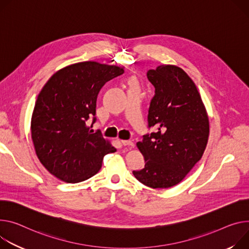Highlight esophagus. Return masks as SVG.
Masks as SVG:
<instances>
[{
	"label": "esophagus",
	"mask_w": 249,
	"mask_h": 249,
	"mask_svg": "<svg viewBox=\"0 0 249 249\" xmlns=\"http://www.w3.org/2000/svg\"><path fill=\"white\" fill-rule=\"evenodd\" d=\"M121 143H122L123 146H127V147H130V148L134 147V143L132 141H130V140H122Z\"/></svg>",
	"instance_id": "1"
}]
</instances>
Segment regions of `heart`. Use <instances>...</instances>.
Masks as SVG:
<instances>
[{
  "label": "heart",
  "instance_id": "1",
  "mask_svg": "<svg viewBox=\"0 0 249 249\" xmlns=\"http://www.w3.org/2000/svg\"><path fill=\"white\" fill-rule=\"evenodd\" d=\"M133 82H134V81H133V79H132V80H131V83H133Z\"/></svg>",
  "mask_w": 249,
  "mask_h": 249
}]
</instances>
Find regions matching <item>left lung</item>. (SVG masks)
I'll return each mask as SVG.
<instances>
[{"label": "left lung", "mask_w": 249, "mask_h": 249, "mask_svg": "<svg viewBox=\"0 0 249 249\" xmlns=\"http://www.w3.org/2000/svg\"><path fill=\"white\" fill-rule=\"evenodd\" d=\"M155 87L148 112L146 134L137 147L145 167L133 171L140 183L166 189L182 182L200 160L209 140L207 111L191 77L176 65L163 64L147 72Z\"/></svg>", "instance_id": "left-lung-1"}]
</instances>
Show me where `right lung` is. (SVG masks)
<instances>
[{
    "label": "right lung",
    "instance_id": "obj_1",
    "mask_svg": "<svg viewBox=\"0 0 249 249\" xmlns=\"http://www.w3.org/2000/svg\"><path fill=\"white\" fill-rule=\"evenodd\" d=\"M124 73L116 65L78 62L55 72L39 92L32 117V139L40 163L65 183L94 176L103 157L116 149L88 120L96 121V100L102 86Z\"/></svg>",
    "mask_w": 249,
    "mask_h": 249
}]
</instances>
